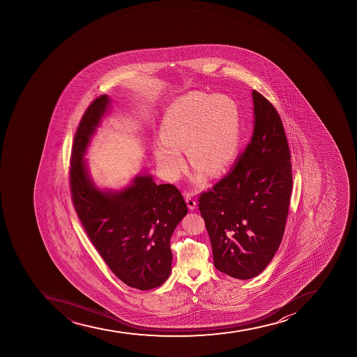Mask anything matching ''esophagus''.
Returning <instances> with one entry per match:
<instances>
[{"mask_svg":"<svg viewBox=\"0 0 357 357\" xmlns=\"http://www.w3.org/2000/svg\"><path fill=\"white\" fill-rule=\"evenodd\" d=\"M185 199H186L187 206L190 208V210H194L196 208V201L192 197V194L190 192H186V195H185Z\"/></svg>","mask_w":357,"mask_h":357,"instance_id":"obj_1","label":"esophagus"}]
</instances>
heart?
<instances>
[{
  "instance_id": "obj_1",
  "label": "heart",
  "mask_w": 357,
  "mask_h": 357,
  "mask_svg": "<svg viewBox=\"0 0 357 357\" xmlns=\"http://www.w3.org/2000/svg\"><path fill=\"white\" fill-rule=\"evenodd\" d=\"M155 160L162 174L176 180L190 163L208 174L226 170L240 149L242 120L236 101L225 95L192 92L172 102L162 117Z\"/></svg>"
}]
</instances>
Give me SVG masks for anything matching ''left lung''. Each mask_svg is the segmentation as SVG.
Instances as JSON below:
<instances>
[{
  "label": "left lung",
  "mask_w": 357,
  "mask_h": 357,
  "mask_svg": "<svg viewBox=\"0 0 357 357\" xmlns=\"http://www.w3.org/2000/svg\"><path fill=\"white\" fill-rule=\"evenodd\" d=\"M252 98L251 142L231 172L199 197L215 268L240 280L256 278L278 251L292 190L281 116L256 90Z\"/></svg>",
  "instance_id": "left-lung-1"
}]
</instances>
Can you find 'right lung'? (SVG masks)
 I'll list each match as a JSON object with an SVG mask.
<instances>
[{
	"instance_id": "1",
	"label": "right lung",
	"mask_w": 357,
	"mask_h": 357,
	"mask_svg": "<svg viewBox=\"0 0 357 357\" xmlns=\"http://www.w3.org/2000/svg\"><path fill=\"white\" fill-rule=\"evenodd\" d=\"M107 95L89 105L70 155V187L76 213L106 265L138 290L160 287L170 276L171 235L186 215L181 192L171 183L156 185L138 176L121 192H101L86 172L83 155L109 104Z\"/></svg>"
}]
</instances>
